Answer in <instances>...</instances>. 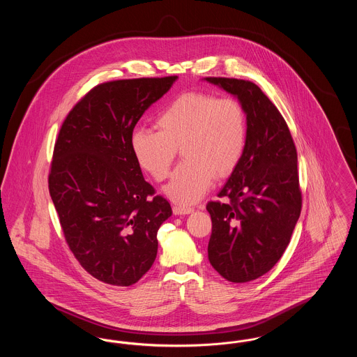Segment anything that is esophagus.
Instances as JSON below:
<instances>
[{"mask_svg": "<svg viewBox=\"0 0 357 357\" xmlns=\"http://www.w3.org/2000/svg\"><path fill=\"white\" fill-rule=\"evenodd\" d=\"M172 211L175 215H185V214H191L194 211L192 207H188V206H182V204H175L172 207Z\"/></svg>", "mask_w": 357, "mask_h": 357, "instance_id": "obj_1", "label": "esophagus"}]
</instances>
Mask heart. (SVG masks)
Segmentation results:
<instances>
[{
    "label": "heart",
    "instance_id": "heart-1",
    "mask_svg": "<svg viewBox=\"0 0 357 357\" xmlns=\"http://www.w3.org/2000/svg\"><path fill=\"white\" fill-rule=\"evenodd\" d=\"M156 130L136 128L131 150L137 165L153 181L169 178L178 150L185 162L175 170L166 194L176 202L194 204L237 169L246 147L248 121L234 98L186 92L158 115Z\"/></svg>",
    "mask_w": 357,
    "mask_h": 357
}]
</instances>
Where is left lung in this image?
I'll return each mask as SVG.
<instances>
[{"mask_svg": "<svg viewBox=\"0 0 357 357\" xmlns=\"http://www.w3.org/2000/svg\"><path fill=\"white\" fill-rule=\"evenodd\" d=\"M237 96L246 112L243 156L218 197L208 202L213 227L211 266L230 282H249L269 272L290 242L303 206L297 151L277 107L249 80L206 77Z\"/></svg>", "mask_w": 357, "mask_h": 357, "instance_id": "left-lung-1", "label": "left lung"}]
</instances>
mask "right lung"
<instances>
[{
  "mask_svg": "<svg viewBox=\"0 0 357 357\" xmlns=\"http://www.w3.org/2000/svg\"><path fill=\"white\" fill-rule=\"evenodd\" d=\"M178 76L93 86L69 111L54 143L48 187L70 252L99 281L130 287L153 266L158 230L172 211L144 181L131 135Z\"/></svg>",
  "mask_w": 357,
  "mask_h": 357,
  "instance_id": "right-lung-1",
  "label": "right lung"
}]
</instances>
